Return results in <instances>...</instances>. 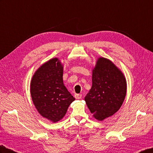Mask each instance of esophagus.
<instances>
[{
	"label": "esophagus",
	"instance_id": "34e87169",
	"mask_svg": "<svg viewBox=\"0 0 153 153\" xmlns=\"http://www.w3.org/2000/svg\"><path fill=\"white\" fill-rule=\"evenodd\" d=\"M74 97L76 99H80L82 98V95L81 94H75L74 95Z\"/></svg>",
	"mask_w": 153,
	"mask_h": 153
}]
</instances>
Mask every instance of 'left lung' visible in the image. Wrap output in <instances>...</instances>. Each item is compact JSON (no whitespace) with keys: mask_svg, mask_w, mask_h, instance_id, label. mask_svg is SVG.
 I'll return each instance as SVG.
<instances>
[{"mask_svg":"<svg viewBox=\"0 0 153 153\" xmlns=\"http://www.w3.org/2000/svg\"><path fill=\"white\" fill-rule=\"evenodd\" d=\"M126 93L123 74L109 59L99 58L93 70L92 87L84 98L94 117L102 121L114 115L121 108Z\"/></svg>","mask_w":153,"mask_h":153,"instance_id":"8db88e82","label":"left lung"}]
</instances>
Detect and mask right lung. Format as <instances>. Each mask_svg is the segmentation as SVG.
<instances>
[{
	"mask_svg": "<svg viewBox=\"0 0 153 153\" xmlns=\"http://www.w3.org/2000/svg\"><path fill=\"white\" fill-rule=\"evenodd\" d=\"M30 94L33 105L45 118L57 122L64 117L75 99L63 82V66L58 58L45 63L32 79Z\"/></svg>",
	"mask_w": 153,
	"mask_h": 153,
	"instance_id": "obj_1",
	"label": "right lung"
}]
</instances>
